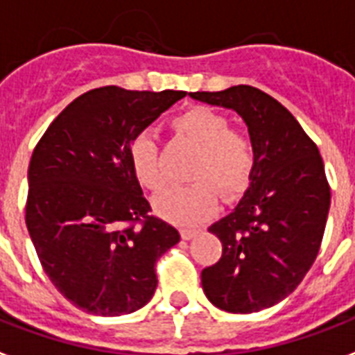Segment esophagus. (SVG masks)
Here are the masks:
<instances>
[{
  "label": "esophagus",
  "instance_id": "obj_1",
  "mask_svg": "<svg viewBox=\"0 0 355 355\" xmlns=\"http://www.w3.org/2000/svg\"><path fill=\"white\" fill-rule=\"evenodd\" d=\"M199 231H201V229H197V227H182V229H180V234H182L184 240H191L196 234H199Z\"/></svg>",
  "mask_w": 355,
  "mask_h": 355
}]
</instances>
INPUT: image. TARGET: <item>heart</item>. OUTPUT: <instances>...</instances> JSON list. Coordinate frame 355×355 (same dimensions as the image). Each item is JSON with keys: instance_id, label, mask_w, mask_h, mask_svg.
Masks as SVG:
<instances>
[{"instance_id": "heart-1", "label": "heart", "mask_w": 355, "mask_h": 355, "mask_svg": "<svg viewBox=\"0 0 355 355\" xmlns=\"http://www.w3.org/2000/svg\"><path fill=\"white\" fill-rule=\"evenodd\" d=\"M173 130L184 141L199 148L189 178L197 182L164 191L154 207L159 216L180 225H193L218 205V189L225 199L248 188L257 166L255 143L242 130L231 128L225 115L210 107H191L173 119ZM130 166L135 178L150 191L166 184L159 166L158 145L150 134H141L130 145Z\"/></svg>"}]
</instances>
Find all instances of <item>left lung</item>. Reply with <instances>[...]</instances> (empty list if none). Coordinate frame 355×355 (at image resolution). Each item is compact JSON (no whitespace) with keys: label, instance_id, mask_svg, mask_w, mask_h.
<instances>
[{"label":"left lung","instance_id":"left-lung-1","mask_svg":"<svg viewBox=\"0 0 355 355\" xmlns=\"http://www.w3.org/2000/svg\"><path fill=\"white\" fill-rule=\"evenodd\" d=\"M191 98L234 110L255 143L245 196L208 229L223 250L201 285L227 313H259L285 300L318 255L331 201L324 162L294 115L261 89L234 85Z\"/></svg>","mask_w":355,"mask_h":355}]
</instances>
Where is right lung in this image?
<instances>
[{
    "mask_svg": "<svg viewBox=\"0 0 355 355\" xmlns=\"http://www.w3.org/2000/svg\"><path fill=\"white\" fill-rule=\"evenodd\" d=\"M184 91L93 89L70 102L29 162L26 225L53 286L98 316L150 302L156 261L180 234L153 216L130 166V145Z\"/></svg>",
    "mask_w": 355,
    "mask_h": 355,
    "instance_id": "1",
    "label": "right lung"
}]
</instances>
